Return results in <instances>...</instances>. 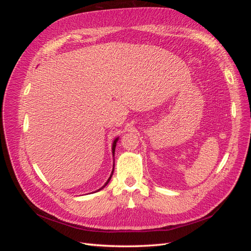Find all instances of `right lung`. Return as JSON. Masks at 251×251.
<instances>
[{"mask_svg": "<svg viewBox=\"0 0 251 251\" xmlns=\"http://www.w3.org/2000/svg\"><path fill=\"white\" fill-rule=\"evenodd\" d=\"M117 140H118V138H116L115 140H114V142H113V146H112V153H113V156H114V153H115V148H116V142H117ZM113 172H114V164H113V171H112V174H111V176L109 177V179H108V181L107 182H105V183H104V185L102 186V187H100V189H98V191H100V189H102L105 185H107L108 183H109V182H110V180H111V178H112V175H113ZM98 191H96V192H98ZM95 192V193H96Z\"/></svg>", "mask_w": 251, "mask_h": 251, "instance_id": "right-lung-1", "label": "right lung"}]
</instances>
